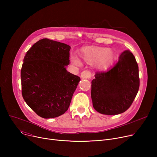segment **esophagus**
Masks as SVG:
<instances>
[{"mask_svg": "<svg viewBox=\"0 0 157 157\" xmlns=\"http://www.w3.org/2000/svg\"><path fill=\"white\" fill-rule=\"evenodd\" d=\"M91 76H92V74L90 72V71L86 70L82 72L81 74V78L82 79H88L91 78Z\"/></svg>", "mask_w": 157, "mask_h": 157, "instance_id": "esophagus-1", "label": "esophagus"}]
</instances>
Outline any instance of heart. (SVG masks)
<instances>
[{
    "label": "heart",
    "mask_w": 157,
    "mask_h": 157,
    "mask_svg": "<svg viewBox=\"0 0 157 157\" xmlns=\"http://www.w3.org/2000/svg\"><path fill=\"white\" fill-rule=\"evenodd\" d=\"M82 59L86 63L92 64L97 61V65L100 67H107L113 60V53L104 48H87L83 49L81 54ZM71 62L75 65H79L80 61L76 56H71Z\"/></svg>",
    "instance_id": "obj_1"
}]
</instances>
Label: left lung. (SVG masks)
Listing matches in <instances>:
<instances>
[{"label": "left lung", "mask_w": 157, "mask_h": 157, "mask_svg": "<svg viewBox=\"0 0 157 157\" xmlns=\"http://www.w3.org/2000/svg\"><path fill=\"white\" fill-rule=\"evenodd\" d=\"M139 83L134 56L129 50L123 52L113 67L95 73L91 91L94 109L108 115L126 111L137 94Z\"/></svg>", "instance_id": "8db88e82"}]
</instances>
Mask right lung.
I'll use <instances>...</instances> for the list:
<instances>
[{
    "mask_svg": "<svg viewBox=\"0 0 157 157\" xmlns=\"http://www.w3.org/2000/svg\"><path fill=\"white\" fill-rule=\"evenodd\" d=\"M71 46L40 39L24 56L21 69V94L38 116L53 118L68 109L80 78L69 72Z\"/></svg>",
    "mask_w": 157,
    "mask_h": 157,
    "instance_id": "1",
    "label": "right lung"
}]
</instances>
